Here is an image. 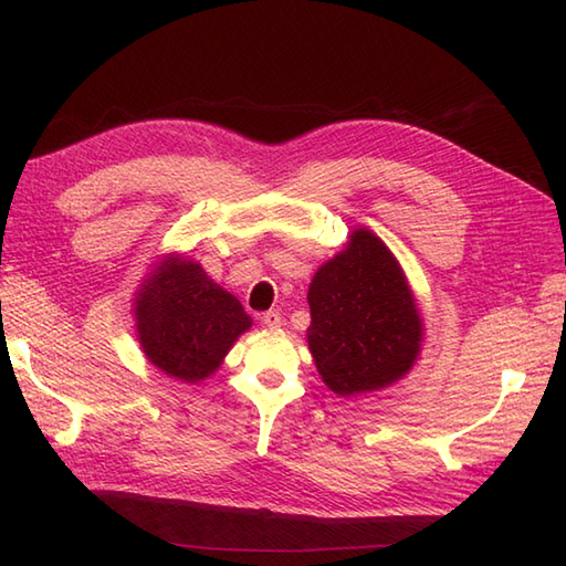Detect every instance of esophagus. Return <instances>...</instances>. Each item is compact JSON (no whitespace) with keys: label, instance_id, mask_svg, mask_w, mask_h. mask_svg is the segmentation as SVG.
<instances>
[{"label":"esophagus","instance_id":"esophagus-1","mask_svg":"<svg viewBox=\"0 0 566 566\" xmlns=\"http://www.w3.org/2000/svg\"><path fill=\"white\" fill-rule=\"evenodd\" d=\"M262 323L268 328H280L282 326V314H280V311H268V314H262Z\"/></svg>","mask_w":566,"mask_h":566}]
</instances>
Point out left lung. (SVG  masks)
Listing matches in <instances>:
<instances>
[{"mask_svg": "<svg viewBox=\"0 0 566 566\" xmlns=\"http://www.w3.org/2000/svg\"><path fill=\"white\" fill-rule=\"evenodd\" d=\"M308 350L338 396L387 389L423 350V318L399 260L379 235L355 228L308 284Z\"/></svg>", "mask_w": 566, "mask_h": 566, "instance_id": "obj_1", "label": "left lung"}]
</instances>
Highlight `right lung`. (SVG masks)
Returning <instances> with one entry per match:
<instances>
[{"label":"right lung","instance_id":"1","mask_svg":"<svg viewBox=\"0 0 566 566\" xmlns=\"http://www.w3.org/2000/svg\"><path fill=\"white\" fill-rule=\"evenodd\" d=\"M150 268L134 298L143 355L172 379H209L252 318L189 255L170 252Z\"/></svg>","mask_w":566,"mask_h":566}]
</instances>
